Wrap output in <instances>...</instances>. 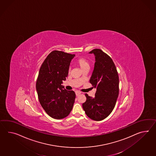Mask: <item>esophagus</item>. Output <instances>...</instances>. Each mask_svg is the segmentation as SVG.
Masks as SVG:
<instances>
[{"label":"esophagus","mask_w":156,"mask_h":156,"mask_svg":"<svg viewBox=\"0 0 156 156\" xmlns=\"http://www.w3.org/2000/svg\"><path fill=\"white\" fill-rule=\"evenodd\" d=\"M81 94V92H80L79 91H76V96H79Z\"/></svg>","instance_id":"esophagus-1"}]
</instances>
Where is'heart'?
<instances>
[{
    "mask_svg": "<svg viewBox=\"0 0 156 156\" xmlns=\"http://www.w3.org/2000/svg\"><path fill=\"white\" fill-rule=\"evenodd\" d=\"M76 63L83 70L84 69L90 67V64L87 60L83 57H80L78 58L76 60Z\"/></svg>",
    "mask_w": 156,
    "mask_h": 156,
    "instance_id": "obj_1",
    "label": "heart"
}]
</instances>
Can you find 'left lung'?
Returning <instances> with one entry per match:
<instances>
[{
  "instance_id": "1",
  "label": "left lung",
  "mask_w": 156,
  "mask_h": 156,
  "mask_svg": "<svg viewBox=\"0 0 156 156\" xmlns=\"http://www.w3.org/2000/svg\"><path fill=\"white\" fill-rule=\"evenodd\" d=\"M89 53L95 55L94 69L90 82L96 89L95 97L86 94L82 107L88 117L94 121L106 118L114 109L119 94V77L112 59L100 49Z\"/></svg>"
}]
</instances>
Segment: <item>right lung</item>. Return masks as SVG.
Wrapping results in <instances>:
<instances>
[{"mask_svg":"<svg viewBox=\"0 0 156 156\" xmlns=\"http://www.w3.org/2000/svg\"><path fill=\"white\" fill-rule=\"evenodd\" d=\"M75 55L53 51L46 57L39 72L36 83L38 99L42 108L52 118L67 117L76 99L73 91L62 85L68 75L71 61Z\"/></svg>","mask_w":156,"mask_h":156,"instance_id":"add662e5","label":"right lung"}]
</instances>
